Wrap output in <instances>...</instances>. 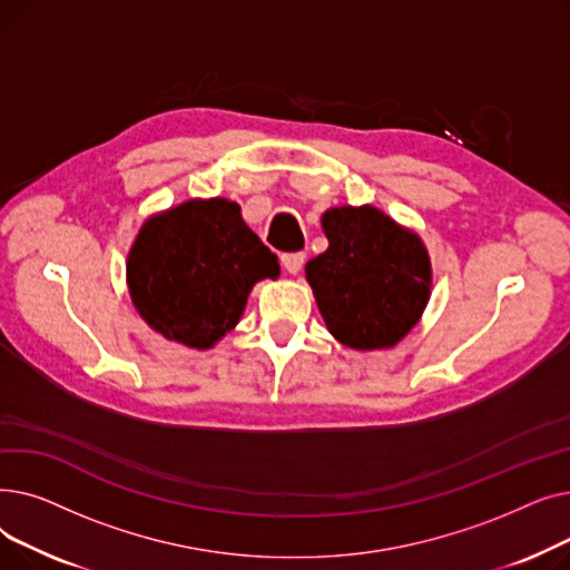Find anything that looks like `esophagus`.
Instances as JSON below:
<instances>
[{"instance_id":"34e87169","label":"esophagus","mask_w":570,"mask_h":570,"mask_svg":"<svg viewBox=\"0 0 570 570\" xmlns=\"http://www.w3.org/2000/svg\"><path fill=\"white\" fill-rule=\"evenodd\" d=\"M282 265L286 267V273L297 275L301 273V267L305 265V254L303 252H295V254H284L282 256Z\"/></svg>"}]
</instances>
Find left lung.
<instances>
[{
  "label": "left lung",
  "mask_w": 570,
  "mask_h": 570,
  "mask_svg": "<svg viewBox=\"0 0 570 570\" xmlns=\"http://www.w3.org/2000/svg\"><path fill=\"white\" fill-rule=\"evenodd\" d=\"M321 226L327 249L305 275L327 331L355 351L395 346L430 301L423 239L372 205L327 209Z\"/></svg>",
  "instance_id": "obj_1"
}]
</instances>
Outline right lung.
<instances>
[{
    "label": "right lung",
    "instance_id": "add662e5",
    "mask_svg": "<svg viewBox=\"0 0 570 570\" xmlns=\"http://www.w3.org/2000/svg\"><path fill=\"white\" fill-rule=\"evenodd\" d=\"M265 277H279V261L226 198H194L149 217L127 258L142 321L191 348L215 346L233 331Z\"/></svg>",
    "mask_w": 570,
    "mask_h": 570
}]
</instances>
